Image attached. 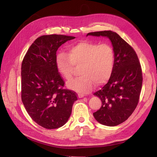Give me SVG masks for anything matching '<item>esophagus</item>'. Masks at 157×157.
I'll return each instance as SVG.
<instances>
[{
	"label": "esophagus",
	"mask_w": 157,
	"mask_h": 157,
	"mask_svg": "<svg viewBox=\"0 0 157 157\" xmlns=\"http://www.w3.org/2000/svg\"><path fill=\"white\" fill-rule=\"evenodd\" d=\"M78 96L79 98H83L84 96V94H78Z\"/></svg>",
	"instance_id": "34e87169"
}]
</instances>
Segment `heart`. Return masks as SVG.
<instances>
[{"label": "heart", "mask_w": 157, "mask_h": 157, "mask_svg": "<svg viewBox=\"0 0 157 157\" xmlns=\"http://www.w3.org/2000/svg\"><path fill=\"white\" fill-rule=\"evenodd\" d=\"M115 61V53L111 46L90 42L71 46L67 53L59 52L56 58L57 69L67 80L73 77L75 67H80L81 75L68 83L71 89L80 93L89 92L94 84L100 86L106 83L113 74Z\"/></svg>", "instance_id": "b5f03b06"}]
</instances>
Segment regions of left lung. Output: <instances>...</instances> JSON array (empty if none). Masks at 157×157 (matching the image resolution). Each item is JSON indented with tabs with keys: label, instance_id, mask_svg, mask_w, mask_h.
<instances>
[{
	"label": "left lung",
	"instance_id": "8db88e82",
	"mask_svg": "<svg viewBox=\"0 0 157 157\" xmlns=\"http://www.w3.org/2000/svg\"><path fill=\"white\" fill-rule=\"evenodd\" d=\"M88 35L107 36L113 46L115 67L108 82L94 93L102 104L93 115L100 124L115 126L126 121L138 104L143 82L141 64L134 48L117 33L103 31Z\"/></svg>",
	"mask_w": 157,
	"mask_h": 157
}]
</instances>
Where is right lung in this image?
I'll return each mask as SVG.
<instances>
[{
  "instance_id": "add662e5",
  "label": "right lung",
  "mask_w": 157,
  "mask_h": 157,
  "mask_svg": "<svg viewBox=\"0 0 157 157\" xmlns=\"http://www.w3.org/2000/svg\"><path fill=\"white\" fill-rule=\"evenodd\" d=\"M75 38L63 35L39 36L22 61V102L32 119L46 129L63 126L77 100L76 92L64 88L56 62L59 47Z\"/></svg>"
}]
</instances>
